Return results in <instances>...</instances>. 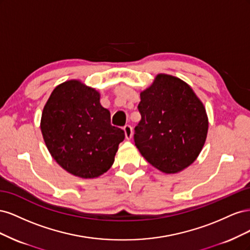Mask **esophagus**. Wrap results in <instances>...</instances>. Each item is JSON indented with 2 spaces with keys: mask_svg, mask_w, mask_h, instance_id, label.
Listing matches in <instances>:
<instances>
[{
  "mask_svg": "<svg viewBox=\"0 0 250 250\" xmlns=\"http://www.w3.org/2000/svg\"><path fill=\"white\" fill-rule=\"evenodd\" d=\"M124 132H125V137L127 140H130L132 138V127L130 125L124 126Z\"/></svg>",
  "mask_w": 250,
  "mask_h": 250,
  "instance_id": "1",
  "label": "esophagus"
}]
</instances>
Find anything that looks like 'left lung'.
I'll list each match as a JSON object with an SVG mask.
<instances>
[{"label": "left lung", "mask_w": 250, "mask_h": 250, "mask_svg": "<svg viewBox=\"0 0 250 250\" xmlns=\"http://www.w3.org/2000/svg\"><path fill=\"white\" fill-rule=\"evenodd\" d=\"M138 108L142 119L134 128V143L149 164L171 174L195 162L206 143L208 120L190 85L158 74L141 93Z\"/></svg>", "instance_id": "left-lung-1"}]
</instances>
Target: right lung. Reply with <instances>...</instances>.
<instances>
[{
  "mask_svg": "<svg viewBox=\"0 0 250 250\" xmlns=\"http://www.w3.org/2000/svg\"><path fill=\"white\" fill-rule=\"evenodd\" d=\"M41 129L52 157L81 178L102 175L115 162L124 130L110 124L100 94L79 80L57 85L44 105Z\"/></svg>",
  "mask_w": 250,
  "mask_h": 250,
  "instance_id": "add662e5",
  "label": "right lung"
}]
</instances>
